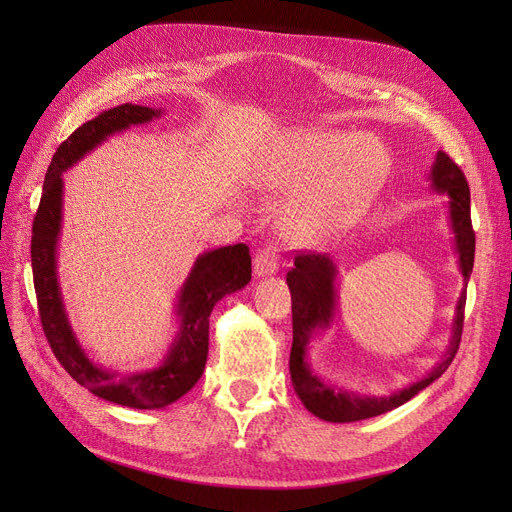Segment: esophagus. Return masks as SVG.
Returning a JSON list of instances; mask_svg holds the SVG:
<instances>
[{
  "instance_id": "1",
  "label": "esophagus",
  "mask_w": 512,
  "mask_h": 512,
  "mask_svg": "<svg viewBox=\"0 0 512 512\" xmlns=\"http://www.w3.org/2000/svg\"><path fill=\"white\" fill-rule=\"evenodd\" d=\"M280 267V256L273 250V247H265V250H260L254 258V273L258 277H267L273 275Z\"/></svg>"
}]
</instances>
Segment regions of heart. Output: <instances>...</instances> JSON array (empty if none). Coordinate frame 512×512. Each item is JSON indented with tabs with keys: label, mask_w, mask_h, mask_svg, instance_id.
<instances>
[{
	"label": "heart",
	"mask_w": 512,
	"mask_h": 512,
	"mask_svg": "<svg viewBox=\"0 0 512 512\" xmlns=\"http://www.w3.org/2000/svg\"><path fill=\"white\" fill-rule=\"evenodd\" d=\"M389 153L374 136L318 130L290 136L250 173L260 192L305 190L282 211V230L292 241H314L354 222L382 190Z\"/></svg>",
	"instance_id": "1"
}]
</instances>
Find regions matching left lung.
I'll use <instances>...</instances> for the list:
<instances>
[{"label":"left lung","instance_id":"1","mask_svg":"<svg viewBox=\"0 0 512 512\" xmlns=\"http://www.w3.org/2000/svg\"><path fill=\"white\" fill-rule=\"evenodd\" d=\"M431 188L448 196V220L455 235V252L459 256V271L463 275V290L455 305V318L442 359L421 380L408 384L389 397H361L348 393L339 386L324 382L309 365L307 346L316 331L331 327L337 309V265L329 254H297L294 267L288 271L286 282L292 297V350H290V378L294 393L299 395L303 406L314 416L329 423H354L365 418L391 412L406 404L414 395L438 380L446 367L453 363L463 331V307H466V288L474 267V230L470 220V188L461 168L446 156L436 153V162L429 173Z\"/></svg>","mask_w":512,"mask_h":512}]
</instances>
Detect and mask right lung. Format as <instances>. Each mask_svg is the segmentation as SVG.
<instances>
[{"label": "right lung", "mask_w": 512, "mask_h": 512, "mask_svg": "<svg viewBox=\"0 0 512 512\" xmlns=\"http://www.w3.org/2000/svg\"><path fill=\"white\" fill-rule=\"evenodd\" d=\"M162 115V108L121 104L85 121L61 143L46 170L40 207L32 228V271L42 329L57 361L94 395L136 410L166 408L188 393L203 376L209 352V316L226 294L252 280L250 247L245 243L200 254L179 290L175 316L179 329L162 363L134 374H117L94 363L72 331L57 277V241L64 218V173L108 136L143 126Z\"/></svg>", "instance_id": "add662e5"}]
</instances>
